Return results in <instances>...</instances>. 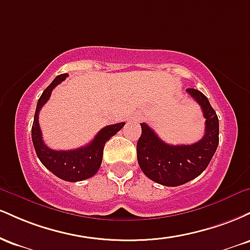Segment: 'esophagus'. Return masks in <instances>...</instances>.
Instances as JSON below:
<instances>
[{"mask_svg":"<svg viewBox=\"0 0 250 250\" xmlns=\"http://www.w3.org/2000/svg\"><path fill=\"white\" fill-rule=\"evenodd\" d=\"M140 120H141V115H140L139 113L134 114V115L130 116V121H131V122H139Z\"/></svg>","mask_w":250,"mask_h":250,"instance_id":"34e87169","label":"esophagus"}]
</instances>
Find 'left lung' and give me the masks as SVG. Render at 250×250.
<instances>
[{"label":"left lung","instance_id":"obj_1","mask_svg":"<svg viewBox=\"0 0 250 250\" xmlns=\"http://www.w3.org/2000/svg\"><path fill=\"white\" fill-rule=\"evenodd\" d=\"M187 93L200 104L206 119L205 135L193 145H168L146 123L136 151L140 168L146 176L167 187H176L194 180L208 167L219 145V119L207 96L189 88Z\"/></svg>","mask_w":250,"mask_h":250}]
</instances>
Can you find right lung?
Listing matches in <instances>:
<instances>
[{"instance_id":"1","label":"right lung","mask_w":250,"mask_h":250,"mask_svg":"<svg viewBox=\"0 0 250 250\" xmlns=\"http://www.w3.org/2000/svg\"><path fill=\"white\" fill-rule=\"evenodd\" d=\"M68 74L56 76L54 81L44 89L36 105L33 127H31V140L35 148L37 157L42 165L54 175L68 182L87 180L99 171L102 163L103 148L105 142L117 131L121 130L125 122L110 125L102 128L94 137V140L84 147L73 149V150H53L44 145L42 139L41 128L39 123V114L43 105L47 103L51 95V91L67 79Z\"/></svg>"}]
</instances>
